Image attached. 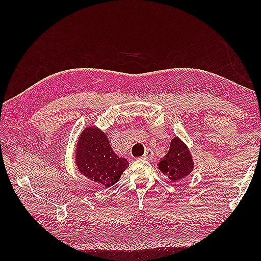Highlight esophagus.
I'll return each instance as SVG.
<instances>
[{
  "instance_id": "obj_1",
  "label": "esophagus",
  "mask_w": 261,
  "mask_h": 261,
  "mask_svg": "<svg viewBox=\"0 0 261 261\" xmlns=\"http://www.w3.org/2000/svg\"><path fill=\"white\" fill-rule=\"evenodd\" d=\"M143 158L147 159V160H152L153 159V151L151 149H147L145 154H143Z\"/></svg>"
}]
</instances>
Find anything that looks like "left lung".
<instances>
[{
	"label": "left lung",
	"mask_w": 261,
	"mask_h": 261,
	"mask_svg": "<svg viewBox=\"0 0 261 261\" xmlns=\"http://www.w3.org/2000/svg\"><path fill=\"white\" fill-rule=\"evenodd\" d=\"M194 166L195 164L190 148L179 137H174L171 139L168 152L157 164L158 169L171 182L180 180L191 175Z\"/></svg>",
	"instance_id": "obj_1"
}]
</instances>
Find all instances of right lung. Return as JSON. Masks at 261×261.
Returning <instances> with one entry per match:
<instances>
[{"label": "right lung", "instance_id": "obj_1", "mask_svg": "<svg viewBox=\"0 0 261 261\" xmlns=\"http://www.w3.org/2000/svg\"><path fill=\"white\" fill-rule=\"evenodd\" d=\"M108 136L97 126L87 125L77 138L74 153L80 173L104 188L116 184L129 167V162L114 152Z\"/></svg>", "mask_w": 261, "mask_h": 261}]
</instances>
